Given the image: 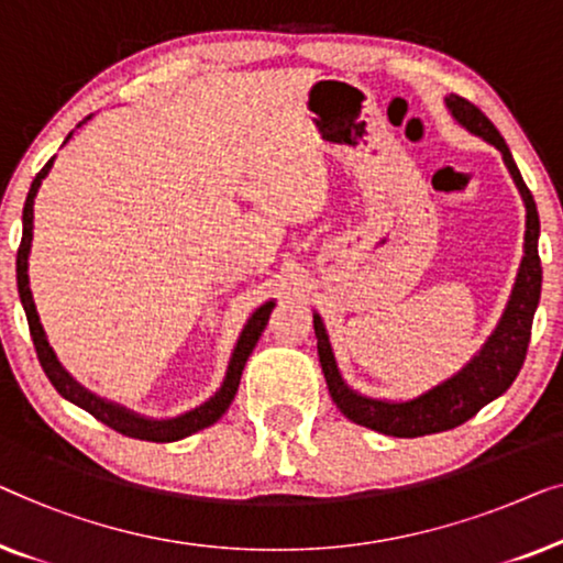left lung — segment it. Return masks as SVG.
<instances>
[{
	"label": "left lung",
	"mask_w": 563,
	"mask_h": 563,
	"mask_svg": "<svg viewBox=\"0 0 563 563\" xmlns=\"http://www.w3.org/2000/svg\"><path fill=\"white\" fill-rule=\"evenodd\" d=\"M446 107L459 124H464L472 134H477V137L487 140L489 145L500 150L522 201H526V255H522L508 308H505L493 336L477 352V357L466 364L464 369H459L454 377H449L446 383L418 395L416 400L387 402L364 398V395H357L344 385V379L336 369L334 354H331L323 323L319 316H313L316 339H319V360L323 377H327L331 400L336 402V408L350 421L367 426V429L385 433V437L398 439H416L426 437V433L456 429V426L470 421L472 416H477L489 400H495L497 395L508 390L512 379L518 377L522 362H526L530 327H533V313L538 308V298H541L543 271L541 257H538L541 221H538L533 196H530L526 180H522L518 165L512 161L508 145H505L503 134L487 120L485 112L474 107L472 101L456 97V93H451L446 99Z\"/></svg>",
	"instance_id": "1"
}]
</instances>
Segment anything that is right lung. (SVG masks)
Masks as SVG:
<instances>
[{"instance_id":"obj_1","label":"right lung","mask_w":563,"mask_h":563,"mask_svg":"<svg viewBox=\"0 0 563 563\" xmlns=\"http://www.w3.org/2000/svg\"><path fill=\"white\" fill-rule=\"evenodd\" d=\"M86 120H91V117H86ZM81 124H78V126H81ZM70 134H74V132H70ZM70 134L66 140H70ZM53 161H55V157H51V161L45 163V168L37 173L33 186H30L25 209H22V242H20V250H18L20 300H22V308H25L30 336H33L37 360H41V367L47 375V379H51L53 387L63 395V398L76 402L78 408H84L86 413H91L93 418H97V421H101L104 426H109V429H114L117 433H122V437H130V439L157 441V443L178 441V439H186V437H191V433L206 429V426L217 423L219 418L224 416V410L232 406L236 387H240L244 362H247L252 350H255L260 334L265 331L267 319H271V311H273L275 303H273V300H267L265 306H260L257 311L252 313V319L247 321V327H244V331H242L240 342H236V346H234V354H232V362H229L224 385H221L219 393L213 395V398L206 400L203 406L188 410V413L178 416V418H168V421H150V418L134 416L126 408L114 406V402H109L104 398H97V395L78 385L76 379L60 367L58 360H55L51 344H47V339L43 334L41 319H37V311H35V303H33V292H30V285H27V255H30V242H33V203H35L37 188H41L43 178L47 176V170L53 168Z\"/></svg>"}]
</instances>
